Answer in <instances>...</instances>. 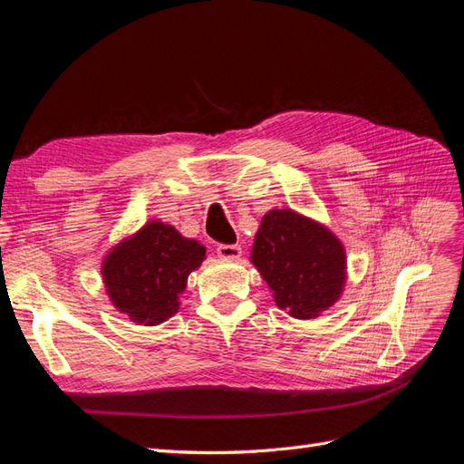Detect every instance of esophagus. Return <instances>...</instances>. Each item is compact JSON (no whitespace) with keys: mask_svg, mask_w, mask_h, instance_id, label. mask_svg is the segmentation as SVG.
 <instances>
[{"mask_svg":"<svg viewBox=\"0 0 464 464\" xmlns=\"http://www.w3.org/2000/svg\"><path fill=\"white\" fill-rule=\"evenodd\" d=\"M217 254L222 259H240L242 257V247L240 246H228V244H220L217 247Z\"/></svg>","mask_w":464,"mask_h":464,"instance_id":"esophagus-1","label":"esophagus"}]
</instances>
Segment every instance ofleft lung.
<instances>
[{"instance_id":"left-lung-1","label":"left lung","mask_w":464,"mask_h":464,"mask_svg":"<svg viewBox=\"0 0 464 464\" xmlns=\"http://www.w3.org/2000/svg\"><path fill=\"white\" fill-rule=\"evenodd\" d=\"M249 261L290 317L315 319L344 290L343 242L325 224L286 207L271 208L261 218Z\"/></svg>"}]
</instances>
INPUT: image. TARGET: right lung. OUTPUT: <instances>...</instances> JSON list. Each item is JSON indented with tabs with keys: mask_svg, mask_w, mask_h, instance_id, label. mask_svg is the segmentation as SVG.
Returning <instances> with one entry per match:
<instances>
[{
	"mask_svg": "<svg viewBox=\"0 0 464 464\" xmlns=\"http://www.w3.org/2000/svg\"><path fill=\"white\" fill-rule=\"evenodd\" d=\"M205 254V246L170 224L147 222L104 256L101 273L111 305L137 325L164 323L179 310V294Z\"/></svg>",
	"mask_w": 464,
	"mask_h": 464,
	"instance_id": "add662e5",
	"label": "right lung"
}]
</instances>
